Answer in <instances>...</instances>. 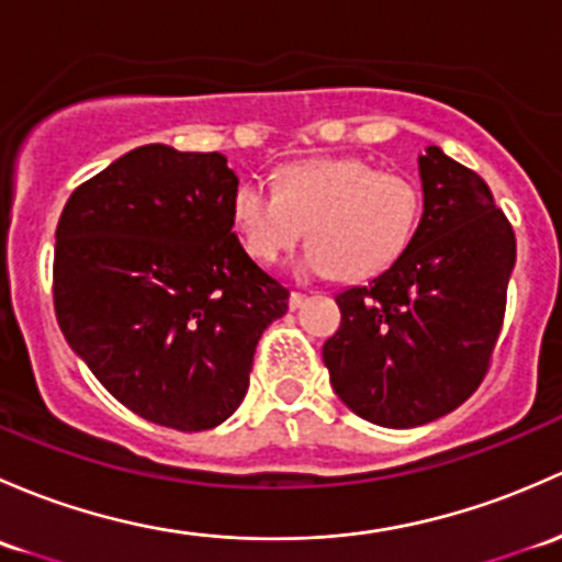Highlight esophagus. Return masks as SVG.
<instances>
[{
    "label": "esophagus",
    "instance_id": "esophagus-1",
    "mask_svg": "<svg viewBox=\"0 0 562 562\" xmlns=\"http://www.w3.org/2000/svg\"><path fill=\"white\" fill-rule=\"evenodd\" d=\"M304 301H306V293L293 291L291 293V310H299V306H304Z\"/></svg>",
    "mask_w": 562,
    "mask_h": 562
}]
</instances>
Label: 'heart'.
I'll list each match as a JSON object with an SVG mask.
<instances>
[{
	"label": "heart",
	"mask_w": 562,
	"mask_h": 562,
	"mask_svg": "<svg viewBox=\"0 0 562 562\" xmlns=\"http://www.w3.org/2000/svg\"><path fill=\"white\" fill-rule=\"evenodd\" d=\"M423 186L356 156L288 164L277 186L245 180L234 191L232 221L252 258L280 261L306 232L304 274L356 282L390 269L423 221Z\"/></svg>",
	"instance_id": "heart-1"
}]
</instances>
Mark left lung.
Listing matches in <instances>:
<instances>
[{
  "instance_id": "obj_1",
  "label": "left lung",
  "mask_w": 562,
  "mask_h": 562,
  "mask_svg": "<svg viewBox=\"0 0 562 562\" xmlns=\"http://www.w3.org/2000/svg\"><path fill=\"white\" fill-rule=\"evenodd\" d=\"M415 239L369 285L339 293L341 326L323 345L336 395L363 420L415 428L482 385L517 261L515 228L487 182L430 145Z\"/></svg>"
}]
</instances>
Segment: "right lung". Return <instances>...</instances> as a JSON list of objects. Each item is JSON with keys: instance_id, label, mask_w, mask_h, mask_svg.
I'll return each mask as SVG.
<instances>
[{"instance_id": "right-lung-1", "label": "right lung", "mask_w": 562, "mask_h": 562, "mask_svg": "<svg viewBox=\"0 0 562 562\" xmlns=\"http://www.w3.org/2000/svg\"><path fill=\"white\" fill-rule=\"evenodd\" d=\"M221 153L142 145L75 188L58 217L53 306L123 406L172 430L234 415L291 291L234 234Z\"/></svg>"}]
</instances>
